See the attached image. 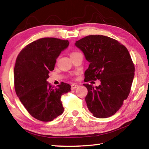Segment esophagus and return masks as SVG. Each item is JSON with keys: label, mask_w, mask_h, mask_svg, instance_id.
Returning a JSON list of instances; mask_svg holds the SVG:
<instances>
[{"label": "esophagus", "mask_w": 149, "mask_h": 149, "mask_svg": "<svg viewBox=\"0 0 149 149\" xmlns=\"http://www.w3.org/2000/svg\"><path fill=\"white\" fill-rule=\"evenodd\" d=\"M71 86H72V89H76V88L78 87V85L74 84H72Z\"/></svg>", "instance_id": "esophagus-1"}]
</instances>
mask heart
<instances>
[{
	"mask_svg": "<svg viewBox=\"0 0 149 149\" xmlns=\"http://www.w3.org/2000/svg\"><path fill=\"white\" fill-rule=\"evenodd\" d=\"M77 53H79V52H72V53H71V55H70V56H73V55H74L75 54H77Z\"/></svg>",
	"mask_w": 149,
	"mask_h": 149,
	"instance_id": "b5f03b06",
	"label": "heart"
}]
</instances>
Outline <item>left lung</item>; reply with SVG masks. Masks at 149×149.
Returning <instances> with one entry per match:
<instances>
[{"mask_svg":"<svg viewBox=\"0 0 149 149\" xmlns=\"http://www.w3.org/2000/svg\"><path fill=\"white\" fill-rule=\"evenodd\" d=\"M75 45L89 62L85 81H100L95 87L84 84L88 91V109L98 118L114 115L129 95L134 77L135 67L129 51L116 40L104 35H89Z\"/></svg>","mask_w":149,"mask_h":149,"instance_id":"obj_1","label":"left lung"}]
</instances>
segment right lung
Masks as SVG:
<instances>
[{"label": "right lung", "instance_id": "1", "mask_svg": "<svg viewBox=\"0 0 149 149\" xmlns=\"http://www.w3.org/2000/svg\"><path fill=\"white\" fill-rule=\"evenodd\" d=\"M69 41L53 37L39 39L19 52L14 69L16 95L30 114L42 122H50L61 115V96L71 91L62 82L54 87L47 81L56 58L68 47Z\"/></svg>", "mask_w": 149, "mask_h": 149}]
</instances>
